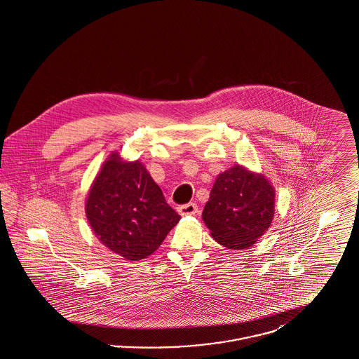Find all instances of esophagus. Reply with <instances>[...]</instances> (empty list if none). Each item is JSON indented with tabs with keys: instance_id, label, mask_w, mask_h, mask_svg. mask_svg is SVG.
<instances>
[{
	"instance_id": "obj_1",
	"label": "esophagus",
	"mask_w": 359,
	"mask_h": 359,
	"mask_svg": "<svg viewBox=\"0 0 359 359\" xmlns=\"http://www.w3.org/2000/svg\"><path fill=\"white\" fill-rule=\"evenodd\" d=\"M177 212L183 217L186 215H195L198 212V205L195 203H187V205H180L177 207Z\"/></svg>"
}]
</instances>
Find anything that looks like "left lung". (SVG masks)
Masks as SVG:
<instances>
[{"mask_svg": "<svg viewBox=\"0 0 359 359\" xmlns=\"http://www.w3.org/2000/svg\"><path fill=\"white\" fill-rule=\"evenodd\" d=\"M273 215L274 189L269 182L236 165L217 177L202 217L212 238L239 250L268 230Z\"/></svg>", "mask_w": 359, "mask_h": 359, "instance_id": "left-lung-1", "label": "left lung"}]
</instances>
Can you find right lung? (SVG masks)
Listing matches in <instances>:
<instances>
[{"label":"right lung","mask_w":359,"mask_h":359,"mask_svg":"<svg viewBox=\"0 0 359 359\" xmlns=\"http://www.w3.org/2000/svg\"><path fill=\"white\" fill-rule=\"evenodd\" d=\"M86 215L103 245L130 261L151 256L180 221L145 167L125 163L118 154L95 177Z\"/></svg>","instance_id":"1"}]
</instances>
